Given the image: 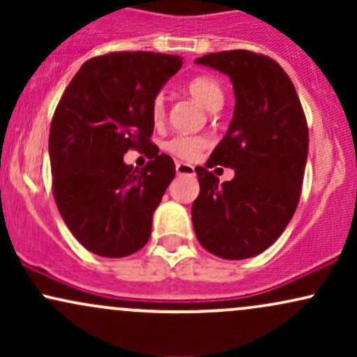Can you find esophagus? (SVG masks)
Returning <instances> with one entry per match:
<instances>
[{
  "label": "esophagus",
  "instance_id": "1",
  "mask_svg": "<svg viewBox=\"0 0 357 357\" xmlns=\"http://www.w3.org/2000/svg\"><path fill=\"white\" fill-rule=\"evenodd\" d=\"M176 173L179 176H195V167L186 162H176Z\"/></svg>",
  "mask_w": 357,
  "mask_h": 357
}]
</instances>
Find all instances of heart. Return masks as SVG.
<instances>
[{
  "instance_id": "heart-1",
  "label": "heart",
  "mask_w": 357,
  "mask_h": 357,
  "mask_svg": "<svg viewBox=\"0 0 357 357\" xmlns=\"http://www.w3.org/2000/svg\"><path fill=\"white\" fill-rule=\"evenodd\" d=\"M188 93L204 109L215 110L223 104V89L215 79L206 75L195 77L188 82ZM151 116L155 122H159L165 116V93H155L153 102H151ZM208 146V139L203 136H176L165 144L167 153L174 154L176 158L184 159V161H192L198 158L199 153Z\"/></svg>"
}]
</instances>
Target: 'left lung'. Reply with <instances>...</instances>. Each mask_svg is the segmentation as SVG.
<instances>
[{
	"label": "left lung",
	"instance_id": "1",
	"mask_svg": "<svg viewBox=\"0 0 357 357\" xmlns=\"http://www.w3.org/2000/svg\"><path fill=\"white\" fill-rule=\"evenodd\" d=\"M196 63L227 73L236 104L227 136L195 169L192 227L213 255L243 260L275 243L297 210L309 153L305 114L292 80L267 55L228 50ZM216 164L235 169L236 178L220 183L209 171Z\"/></svg>",
	"mask_w": 357,
	"mask_h": 357
}]
</instances>
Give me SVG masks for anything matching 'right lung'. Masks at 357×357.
I'll use <instances>...</instances> for the list:
<instances>
[{"instance_id": "right-lung-1", "label": "right lung", "mask_w": 357, "mask_h": 357, "mask_svg": "<svg viewBox=\"0 0 357 357\" xmlns=\"http://www.w3.org/2000/svg\"><path fill=\"white\" fill-rule=\"evenodd\" d=\"M179 55L112 52L85 61L56 105L50 126L52 190L61 218L89 252L132 255L147 243L153 213L176 174L151 142V102L181 68ZM129 149L150 158L127 167Z\"/></svg>"}]
</instances>
